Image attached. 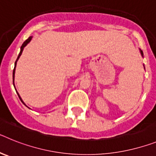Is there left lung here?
<instances>
[{"mask_svg":"<svg viewBox=\"0 0 156 156\" xmlns=\"http://www.w3.org/2000/svg\"><path fill=\"white\" fill-rule=\"evenodd\" d=\"M140 54H141V55H142V56H143V51L141 50H140Z\"/></svg>","mask_w":156,"mask_h":156,"instance_id":"obj_1","label":"left lung"}]
</instances>
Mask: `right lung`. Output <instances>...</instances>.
I'll return each instance as SVG.
<instances>
[{"mask_svg": "<svg viewBox=\"0 0 156 156\" xmlns=\"http://www.w3.org/2000/svg\"><path fill=\"white\" fill-rule=\"evenodd\" d=\"M31 39H32V37H30L28 38V39L27 40V41H25L24 43H23V45H22V47H21V51H20V52H19V56H18V58H17V59H16V62H15V68H14V70H13V81H14V77H15V72H16V62H17V61H18V59L19 58V57H20V56H21V55H22V52H23V48H24V47H26L27 46V44H28L29 42H30V41H31ZM18 94V93H17ZM18 95H19V98H20V100H21V101L23 103V104H24V102H23V100H22V98H20V96H19V94H18ZM25 105V104H24Z\"/></svg>", "mask_w": 156, "mask_h": 156, "instance_id": "obj_1", "label": "right lung"}]
</instances>
